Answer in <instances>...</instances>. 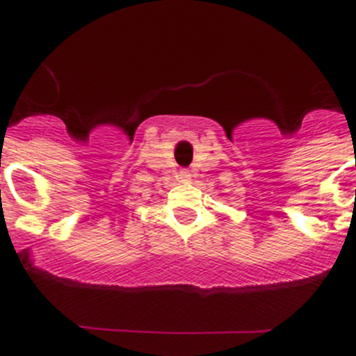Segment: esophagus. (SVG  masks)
<instances>
[{"instance_id": "1", "label": "esophagus", "mask_w": 356, "mask_h": 356, "mask_svg": "<svg viewBox=\"0 0 356 356\" xmlns=\"http://www.w3.org/2000/svg\"><path fill=\"white\" fill-rule=\"evenodd\" d=\"M180 176H181V178H188V176H191V175H188L187 169H184V171H180Z\"/></svg>"}]
</instances>
